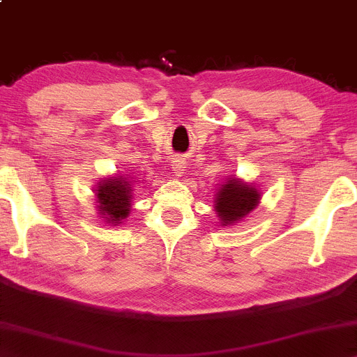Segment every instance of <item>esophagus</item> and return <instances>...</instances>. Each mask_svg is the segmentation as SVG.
<instances>
[{
	"instance_id": "1",
	"label": "esophagus",
	"mask_w": 357,
	"mask_h": 357,
	"mask_svg": "<svg viewBox=\"0 0 357 357\" xmlns=\"http://www.w3.org/2000/svg\"><path fill=\"white\" fill-rule=\"evenodd\" d=\"M171 169L172 172H174L176 178H181L183 171H185V160H183V158H174V160L171 162Z\"/></svg>"
}]
</instances>
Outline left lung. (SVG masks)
Returning <instances> with one entry per match:
<instances>
[{
    "label": "left lung",
    "instance_id": "1",
    "mask_svg": "<svg viewBox=\"0 0 357 357\" xmlns=\"http://www.w3.org/2000/svg\"><path fill=\"white\" fill-rule=\"evenodd\" d=\"M261 202V192L254 183L229 176L219 185L214 199V211L221 226H233L245 219Z\"/></svg>",
    "mask_w": 357,
    "mask_h": 357
}]
</instances>
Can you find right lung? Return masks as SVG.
I'll return each mask as SVG.
<instances>
[{
	"label": "right lung",
	"instance_id": "add662e5",
	"mask_svg": "<svg viewBox=\"0 0 357 357\" xmlns=\"http://www.w3.org/2000/svg\"><path fill=\"white\" fill-rule=\"evenodd\" d=\"M95 199L98 218L112 226L126 221L132 205V179L126 176H107L95 185Z\"/></svg>",
	"mask_w": 357,
	"mask_h": 357
}]
</instances>
